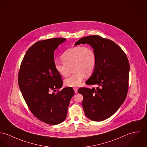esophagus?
<instances>
[{
  "mask_svg": "<svg viewBox=\"0 0 147 147\" xmlns=\"http://www.w3.org/2000/svg\"><path fill=\"white\" fill-rule=\"evenodd\" d=\"M73 89H74V91L75 93H77L78 92V88H77L74 87V88H73Z\"/></svg>",
  "mask_w": 147,
  "mask_h": 147,
  "instance_id": "esophagus-1",
  "label": "esophagus"
}]
</instances>
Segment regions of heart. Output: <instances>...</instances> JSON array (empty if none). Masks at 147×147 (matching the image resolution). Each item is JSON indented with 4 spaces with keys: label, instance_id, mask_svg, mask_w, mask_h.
<instances>
[{
    "label": "heart",
    "instance_id": "heart-1",
    "mask_svg": "<svg viewBox=\"0 0 147 147\" xmlns=\"http://www.w3.org/2000/svg\"><path fill=\"white\" fill-rule=\"evenodd\" d=\"M63 62L56 61L54 66L56 70L63 77L67 76L71 67L76 73L64 80L67 87H77L82 83L87 75H90L96 65L95 52L90 47L78 46L67 49L61 56Z\"/></svg>",
    "mask_w": 147,
    "mask_h": 147
}]
</instances>
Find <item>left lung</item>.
Wrapping results in <instances>:
<instances>
[{
	"mask_svg": "<svg viewBox=\"0 0 147 147\" xmlns=\"http://www.w3.org/2000/svg\"><path fill=\"white\" fill-rule=\"evenodd\" d=\"M89 44L96 55V65L86 81L96 85L92 89L81 87L82 107L86 115L94 121H102L119 109L125 100L129 88L130 64L126 53L113 41L98 35L83 37L75 43Z\"/></svg>",
	"mask_w": 147,
	"mask_h": 147,
	"instance_id": "obj_1",
	"label": "left lung"
}]
</instances>
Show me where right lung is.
<instances>
[{
    "label": "right lung",
    "mask_w": 147,
    "mask_h": 147,
    "mask_svg": "<svg viewBox=\"0 0 147 147\" xmlns=\"http://www.w3.org/2000/svg\"><path fill=\"white\" fill-rule=\"evenodd\" d=\"M65 40L56 38L35 43L26 51L18 75L20 89L30 111L40 121L52 125L65 120L74 94L71 87L59 91L63 83L54 66V51Z\"/></svg>",
    "instance_id": "add662e5"
}]
</instances>
